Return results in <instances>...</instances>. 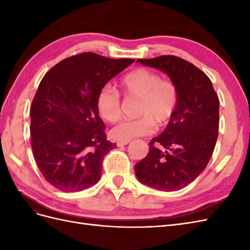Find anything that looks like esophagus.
<instances>
[{
    "mask_svg": "<svg viewBox=\"0 0 250 250\" xmlns=\"http://www.w3.org/2000/svg\"><path fill=\"white\" fill-rule=\"evenodd\" d=\"M128 143H129V141H119V142L117 143V146H118V147H122V146L127 145Z\"/></svg>",
    "mask_w": 250,
    "mask_h": 250,
    "instance_id": "esophagus-1",
    "label": "esophagus"
}]
</instances>
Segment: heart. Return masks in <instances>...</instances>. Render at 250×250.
<instances>
[{
    "label": "heart",
    "instance_id": "obj_1",
    "mask_svg": "<svg viewBox=\"0 0 250 250\" xmlns=\"http://www.w3.org/2000/svg\"><path fill=\"white\" fill-rule=\"evenodd\" d=\"M121 90L126 99H139L137 115L140 118L125 120L110 131L116 141H130L133 138L152 134L155 123L167 124L174 116L178 104V89L170 80L149 69H137L122 78ZM97 106L107 122L116 123L122 118L123 102L116 88L105 86L97 97Z\"/></svg>",
    "mask_w": 250,
    "mask_h": 250
}]
</instances>
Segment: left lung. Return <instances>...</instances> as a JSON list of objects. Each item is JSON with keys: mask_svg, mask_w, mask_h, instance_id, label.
I'll list each match as a JSON object with an SVG mask.
<instances>
[{"mask_svg": "<svg viewBox=\"0 0 250 250\" xmlns=\"http://www.w3.org/2000/svg\"><path fill=\"white\" fill-rule=\"evenodd\" d=\"M137 62L168 75L178 89V104L164 132L149 143L147 156L135 164V175L156 190L176 191L198 177L214 152L219 98L207 75L183 58L162 55Z\"/></svg>", "mask_w": 250, "mask_h": 250, "instance_id": "1", "label": "left lung"}]
</instances>
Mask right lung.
<instances>
[{"label": "right lung", "instance_id": "add662e5", "mask_svg": "<svg viewBox=\"0 0 250 250\" xmlns=\"http://www.w3.org/2000/svg\"><path fill=\"white\" fill-rule=\"evenodd\" d=\"M133 62L85 52L62 60L42 79L30 109L31 147L42 176L59 191L79 192L99 181L103 158L117 145L106 139L97 97Z\"/></svg>", "mask_w": 250, "mask_h": 250}]
</instances>
